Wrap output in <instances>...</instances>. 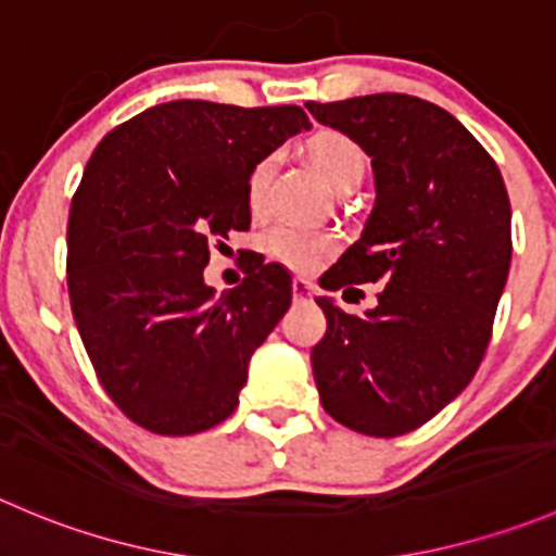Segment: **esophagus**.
<instances>
[{
  "mask_svg": "<svg viewBox=\"0 0 556 556\" xmlns=\"http://www.w3.org/2000/svg\"><path fill=\"white\" fill-rule=\"evenodd\" d=\"M312 295H315V285L306 282V279H301V277H295L293 279V299L306 301V299H312Z\"/></svg>",
  "mask_w": 556,
  "mask_h": 556,
  "instance_id": "34e87169",
  "label": "esophagus"
}]
</instances>
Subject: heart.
Masks as SVG:
<instances>
[{"label": "heart", "instance_id": "1", "mask_svg": "<svg viewBox=\"0 0 556 556\" xmlns=\"http://www.w3.org/2000/svg\"><path fill=\"white\" fill-rule=\"evenodd\" d=\"M306 157L315 165L317 174L337 190L355 187L366 174L364 149L339 129H320L312 135L306 141ZM271 170V157H263L252 165L250 176H247V203L252 212H261L266 206ZM266 252L295 271H312L337 252V236L331 230L282 223L266 233Z\"/></svg>", "mask_w": 556, "mask_h": 556}]
</instances>
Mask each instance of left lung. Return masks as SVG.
Returning <instances> with one entry per match:
<instances>
[{
    "label": "left lung",
    "mask_w": 556,
    "mask_h": 556,
    "mask_svg": "<svg viewBox=\"0 0 556 556\" xmlns=\"http://www.w3.org/2000/svg\"><path fill=\"white\" fill-rule=\"evenodd\" d=\"M306 108L369 154L377 190L364 233L320 285L386 282L364 317L315 299L328 320L312 348L317 391L342 427L399 438L481 366L514 250L508 192L486 149L434 102L366 94Z\"/></svg>",
    "instance_id": "obj_1"
}]
</instances>
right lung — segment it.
<instances>
[{
  "instance_id": "add662e5",
  "label": "right lung",
  "mask_w": 556,
  "mask_h": 556,
  "mask_svg": "<svg viewBox=\"0 0 556 556\" xmlns=\"http://www.w3.org/2000/svg\"><path fill=\"white\" fill-rule=\"evenodd\" d=\"M309 127L299 105L174 100L97 143L70 206V304L102 388L138 427L198 434L239 404L293 285L261 257L214 295L208 244L250 228L252 165Z\"/></svg>"
}]
</instances>
